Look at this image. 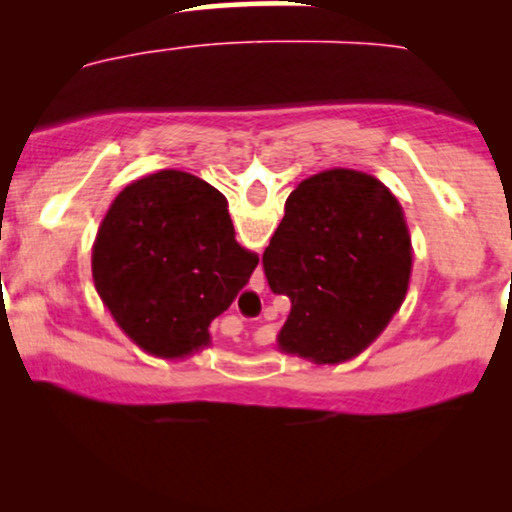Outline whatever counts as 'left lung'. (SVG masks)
<instances>
[{
    "instance_id": "1",
    "label": "left lung",
    "mask_w": 512,
    "mask_h": 512,
    "mask_svg": "<svg viewBox=\"0 0 512 512\" xmlns=\"http://www.w3.org/2000/svg\"><path fill=\"white\" fill-rule=\"evenodd\" d=\"M262 264L289 296L276 344L313 363H344L390 325L409 289L411 236L402 204L373 175L332 168L286 199Z\"/></svg>"
}]
</instances>
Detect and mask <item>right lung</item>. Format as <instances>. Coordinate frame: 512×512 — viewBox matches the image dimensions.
<instances>
[{
    "label": "right lung",
    "mask_w": 512,
    "mask_h": 512,
    "mask_svg": "<svg viewBox=\"0 0 512 512\" xmlns=\"http://www.w3.org/2000/svg\"><path fill=\"white\" fill-rule=\"evenodd\" d=\"M260 257L238 245L228 202L185 170L129 182L93 243V284L120 330L149 354L185 358L248 284Z\"/></svg>",
    "instance_id": "obj_1"
}]
</instances>
